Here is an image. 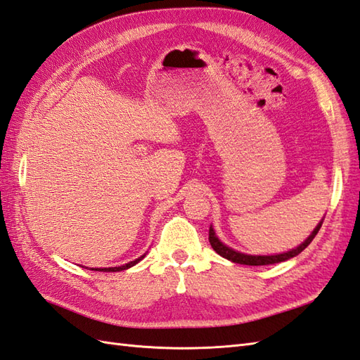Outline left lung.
<instances>
[{"mask_svg": "<svg viewBox=\"0 0 360 360\" xmlns=\"http://www.w3.org/2000/svg\"><path fill=\"white\" fill-rule=\"evenodd\" d=\"M322 222L323 219L316 225V229L311 231V235L308 236L302 244L297 245L296 248H291L290 252L285 253H279V255H270V256H259V255H245V253H240L236 252L235 248L227 247L221 242V239L216 236V233L213 230V225H210V231H208V240H210V244L213 247V250L219 256L229 259V261L235 262V264H242V265H270V264H279L283 261H288V259L297 256L300 252H304V250L310 245V242L314 239V236L317 235V231L321 230L322 227Z\"/></svg>", "mask_w": 360, "mask_h": 360, "instance_id": "8db88e82", "label": "left lung"}]
</instances>
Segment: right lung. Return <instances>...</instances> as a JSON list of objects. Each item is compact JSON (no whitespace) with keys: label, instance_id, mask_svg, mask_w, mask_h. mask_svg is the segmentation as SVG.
I'll list each match as a JSON object with an SVG mask.
<instances>
[{"label":"right lung","instance_id":"obj_1","mask_svg":"<svg viewBox=\"0 0 360 360\" xmlns=\"http://www.w3.org/2000/svg\"><path fill=\"white\" fill-rule=\"evenodd\" d=\"M144 256H146V253L142 255V256H139L138 259H135V261H131L129 264H124V265H120V266H108V269H89V270H96V271H122V270L130 269V266H133V265H136L139 261H142V259H144Z\"/></svg>","mask_w":360,"mask_h":360}]
</instances>
